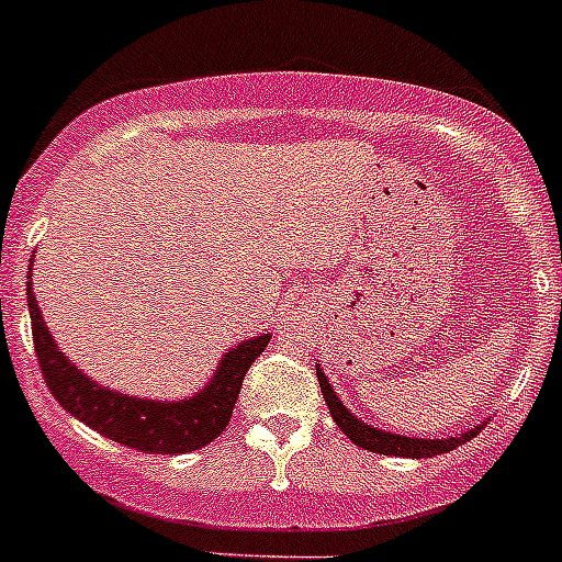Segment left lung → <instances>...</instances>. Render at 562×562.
I'll use <instances>...</instances> for the list:
<instances>
[{
    "instance_id": "8db88e82",
    "label": "left lung",
    "mask_w": 562,
    "mask_h": 562,
    "mask_svg": "<svg viewBox=\"0 0 562 562\" xmlns=\"http://www.w3.org/2000/svg\"><path fill=\"white\" fill-rule=\"evenodd\" d=\"M317 382H321V391H324V400L326 405H329L331 419L337 422V428L349 436L357 448H366L371 450V453L402 456V459H430V456L450 453V450H456L459 445H467V441L473 439V436H479V430L484 428V425H475V428L450 436V439H411V436L389 434V430L371 428V425H366L362 419H357V416L342 405L340 396L331 391L329 380H326L321 366H317Z\"/></svg>"
}]
</instances>
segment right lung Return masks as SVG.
I'll return each instance as SVG.
<instances>
[{"mask_svg":"<svg viewBox=\"0 0 562 562\" xmlns=\"http://www.w3.org/2000/svg\"><path fill=\"white\" fill-rule=\"evenodd\" d=\"M27 306L38 369H42L44 382L58 400V405L106 439L143 450V453L177 456L211 445L231 422L247 369L270 342V335H258L238 342L236 349L225 351L216 366V374L196 396L171 402L140 400V396L117 394V391H109L106 385H98L92 376H87L67 360V355L58 349V342L53 340L47 324L42 321V310L30 292V281Z\"/></svg>","mask_w":562,"mask_h":562,"instance_id":"add662e5","label":"right lung"}]
</instances>
